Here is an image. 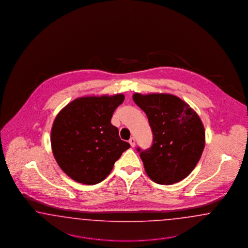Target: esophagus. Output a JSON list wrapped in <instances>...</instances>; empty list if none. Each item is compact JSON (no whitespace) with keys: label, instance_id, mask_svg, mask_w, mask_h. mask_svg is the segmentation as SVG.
Instances as JSON below:
<instances>
[{"label":"esophagus","instance_id":"obj_1","mask_svg":"<svg viewBox=\"0 0 248 248\" xmlns=\"http://www.w3.org/2000/svg\"><path fill=\"white\" fill-rule=\"evenodd\" d=\"M129 143H130V144H131V146H132V147H135V137H131V138H130V140H129Z\"/></svg>","mask_w":248,"mask_h":248}]
</instances>
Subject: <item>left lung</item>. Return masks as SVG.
Returning <instances> with one entry per match:
<instances>
[{"instance_id": "1", "label": "left lung", "mask_w": 248, "mask_h": 248, "mask_svg": "<svg viewBox=\"0 0 248 248\" xmlns=\"http://www.w3.org/2000/svg\"><path fill=\"white\" fill-rule=\"evenodd\" d=\"M133 99L146 113L153 133L151 147H137L145 172L160 185L185 179L200 160L205 143L199 116L172 94L135 93Z\"/></svg>"}]
</instances>
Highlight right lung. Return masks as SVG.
Here are the masks:
<instances>
[{
    "instance_id": "1",
    "label": "right lung",
    "mask_w": 248,
    "mask_h": 248,
    "mask_svg": "<svg viewBox=\"0 0 248 248\" xmlns=\"http://www.w3.org/2000/svg\"><path fill=\"white\" fill-rule=\"evenodd\" d=\"M124 100L123 94L78 98L56 116L51 132L53 155L72 179L84 185L102 182L130 147L111 124Z\"/></svg>"
}]
</instances>
